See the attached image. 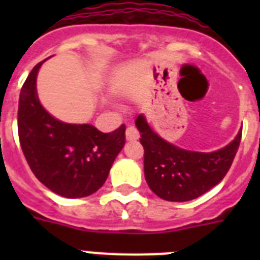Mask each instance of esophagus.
Listing matches in <instances>:
<instances>
[{"instance_id":"obj_1","label":"esophagus","mask_w":260,"mask_h":260,"mask_svg":"<svg viewBox=\"0 0 260 260\" xmlns=\"http://www.w3.org/2000/svg\"><path fill=\"white\" fill-rule=\"evenodd\" d=\"M139 139V132L137 130V127L134 126H128L126 128V141L127 142H134Z\"/></svg>"}]
</instances>
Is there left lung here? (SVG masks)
Instances as JSON below:
<instances>
[{
	"label": "left lung",
	"instance_id": "left-lung-1",
	"mask_svg": "<svg viewBox=\"0 0 260 260\" xmlns=\"http://www.w3.org/2000/svg\"><path fill=\"white\" fill-rule=\"evenodd\" d=\"M144 148V177L164 201L187 202L211 190L228 173L237 153L242 130L228 146L213 152L183 150L158 137L143 114L135 119Z\"/></svg>",
	"mask_w": 260,
	"mask_h": 260
}]
</instances>
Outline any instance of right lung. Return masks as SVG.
<instances>
[{"label":"right lung","instance_id":"right-lung-1","mask_svg":"<svg viewBox=\"0 0 260 260\" xmlns=\"http://www.w3.org/2000/svg\"><path fill=\"white\" fill-rule=\"evenodd\" d=\"M44 61L32 69L20 89V147L31 171L48 189L65 198L88 197L107 181L125 146L126 127L102 133L88 123H66L50 116L36 91V77Z\"/></svg>","mask_w":260,"mask_h":260}]
</instances>
